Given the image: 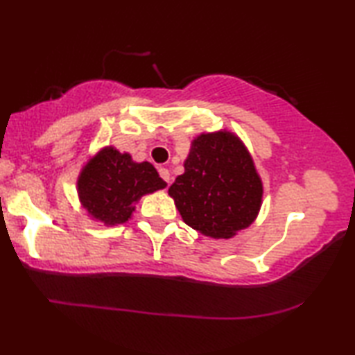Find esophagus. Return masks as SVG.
<instances>
[{
    "label": "esophagus",
    "mask_w": 355,
    "mask_h": 355,
    "mask_svg": "<svg viewBox=\"0 0 355 355\" xmlns=\"http://www.w3.org/2000/svg\"><path fill=\"white\" fill-rule=\"evenodd\" d=\"M158 172H159V177L163 178L167 184H169L171 183V172L167 171V169H164V167H159Z\"/></svg>",
    "instance_id": "obj_1"
}]
</instances>
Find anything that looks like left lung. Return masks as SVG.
<instances>
[{
    "label": "left lung",
    "instance_id": "1",
    "mask_svg": "<svg viewBox=\"0 0 355 355\" xmlns=\"http://www.w3.org/2000/svg\"><path fill=\"white\" fill-rule=\"evenodd\" d=\"M169 196L189 227L228 239L255 220L263 184L241 139L230 131H216L192 141L184 173L175 178Z\"/></svg>",
    "mask_w": 355,
    "mask_h": 355
}]
</instances>
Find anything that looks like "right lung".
I'll list each match as a JSON object with an SVG mask.
<instances>
[{
	"instance_id": "right-lung-1",
	"label": "right lung",
	"mask_w": 355,
	"mask_h": 355,
	"mask_svg": "<svg viewBox=\"0 0 355 355\" xmlns=\"http://www.w3.org/2000/svg\"><path fill=\"white\" fill-rule=\"evenodd\" d=\"M76 186L83 208L94 219L117 225L131 218L142 196L167 184L147 161L135 163L128 153L105 147L83 167Z\"/></svg>"
}]
</instances>
